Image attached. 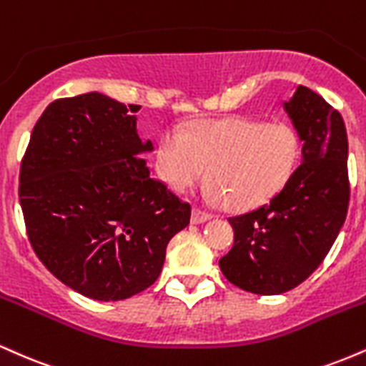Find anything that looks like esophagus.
Masks as SVG:
<instances>
[{"label":"esophagus","instance_id":"obj_1","mask_svg":"<svg viewBox=\"0 0 366 366\" xmlns=\"http://www.w3.org/2000/svg\"><path fill=\"white\" fill-rule=\"evenodd\" d=\"M212 218V213L204 212V209L201 208H192V217H191V222L192 224H203V222H207Z\"/></svg>","mask_w":366,"mask_h":366}]
</instances>
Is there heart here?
<instances>
[{
    "mask_svg": "<svg viewBox=\"0 0 366 366\" xmlns=\"http://www.w3.org/2000/svg\"><path fill=\"white\" fill-rule=\"evenodd\" d=\"M159 170L177 192L203 182L229 208L249 209L267 203L291 179L300 159V137L282 122L253 119L203 122L187 130H169L158 148Z\"/></svg>",
    "mask_w": 366,
    "mask_h": 366,
    "instance_id": "obj_1",
    "label": "heart"
}]
</instances>
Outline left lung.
<instances>
[{
	"instance_id": "left-lung-1",
	"label": "left lung",
	"mask_w": 366,
	"mask_h": 366,
	"mask_svg": "<svg viewBox=\"0 0 366 366\" xmlns=\"http://www.w3.org/2000/svg\"><path fill=\"white\" fill-rule=\"evenodd\" d=\"M284 110L303 141L301 165L267 204L229 218L234 246L218 262L229 282L262 296L291 291L317 270L350 204L341 113L305 86Z\"/></svg>"
}]
</instances>
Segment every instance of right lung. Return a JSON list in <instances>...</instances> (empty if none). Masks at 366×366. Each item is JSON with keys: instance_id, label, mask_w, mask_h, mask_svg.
<instances>
[{"instance_id": "1", "label": "right lung", "mask_w": 366, "mask_h": 366, "mask_svg": "<svg viewBox=\"0 0 366 366\" xmlns=\"http://www.w3.org/2000/svg\"><path fill=\"white\" fill-rule=\"evenodd\" d=\"M137 104L102 92L54 99L34 125L19 197L37 258L82 296L120 301L148 289L191 204L154 179L139 153Z\"/></svg>"}]
</instances>
